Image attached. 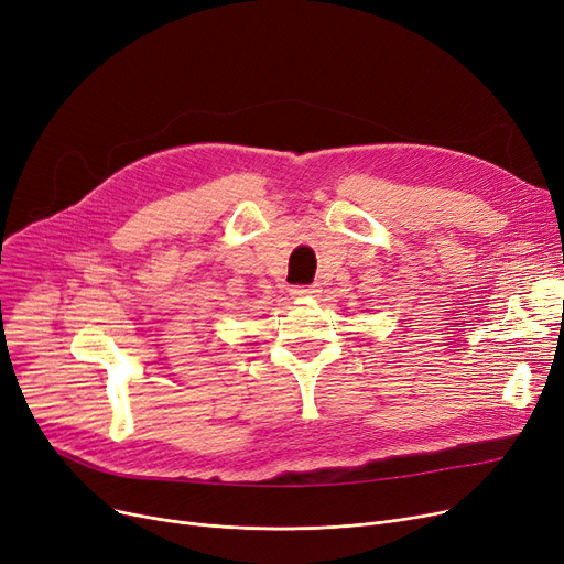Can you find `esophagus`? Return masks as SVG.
<instances>
[{
  "mask_svg": "<svg viewBox=\"0 0 564 564\" xmlns=\"http://www.w3.org/2000/svg\"><path fill=\"white\" fill-rule=\"evenodd\" d=\"M314 293H318L316 286H296V289H291V296H296V299H301V296H314Z\"/></svg>",
  "mask_w": 564,
  "mask_h": 564,
  "instance_id": "esophagus-1",
  "label": "esophagus"
}]
</instances>
